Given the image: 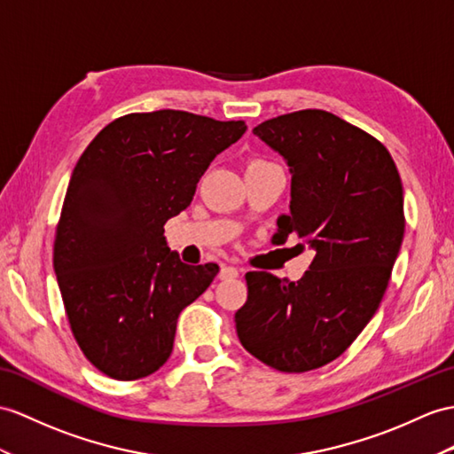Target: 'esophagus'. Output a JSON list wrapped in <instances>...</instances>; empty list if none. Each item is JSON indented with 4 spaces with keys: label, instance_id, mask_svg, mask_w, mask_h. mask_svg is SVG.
I'll list each match as a JSON object with an SVG mask.
<instances>
[{
    "label": "esophagus",
    "instance_id": "34e87169",
    "mask_svg": "<svg viewBox=\"0 0 454 454\" xmlns=\"http://www.w3.org/2000/svg\"><path fill=\"white\" fill-rule=\"evenodd\" d=\"M239 268H233V265H223L219 271V279H235L239 278Z\"/></svg>",
    "mask_w": 454,
    "mask_h": 454
}]
</instances>
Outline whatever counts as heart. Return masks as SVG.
Wrapping results in <instances>:
<instances>
[{"mask_svg":"<svg viewBox=\"0 0 454 454\" xmlns=\"http://www.w3.org/2000/svg\"><path fill=\"white\" fill-rule=\"evenodd\" d=\"M262 165H271V163L265 161V160H252V161L248 163V168H262Z\"/></svg>","mask_w":454,"mask_h":454,"instance_id":"b5f03b06","label":"heart"}]
</instances>
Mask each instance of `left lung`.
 Returning <instances> with one entry per match:
<instances>
[{"mask_svg": "<svg viewBox=\"0 0 454 454\" xmlns=\"http://www.w3.org/2000/svg\"><path fill=\"white\" fill-rule=\"evenodd\" d=\"M252 132L291 171V214L273 242L294 233L316 256L298 281L248 271L237 335L275 370L310 372L340 356L380 308L404 237L403 183L380 140L324 109Z\"/></svg>", "mask_w": 454, "mask_h": 454, "instance_id": "8db88e82", "label": "left lung"}]
</instances>
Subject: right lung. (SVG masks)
<instances>
[{
    "label": "right lung",
    "instance_id": "obj_1",
    "mask_svg": "<svg viewBox=\"0 0 454 454\" xmlns=\"http://www.w3.org/2000/svg\"><path fill=\"white\" fill-rule=\"evenodd\" d=\"M245 130V121L176 109L130 114L99 130L76 161L53 270L76 342L109 378L160 370L179 314L217 275V263H183L163 225L191 206L209 163Z\"/></svg>",
    "mask_w": 454,
    "mask_h": 454
}]
</instances>
